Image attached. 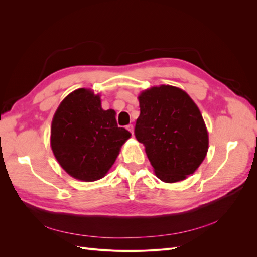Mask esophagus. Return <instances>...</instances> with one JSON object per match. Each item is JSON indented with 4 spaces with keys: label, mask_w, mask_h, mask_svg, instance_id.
Instances as JSON below:
<instances>
[{
    "label": "esophagus",
    "mask_w": 257,
    "mask_h": 257,
    "mask_svg": "<svg viewBox=\"0 0 257 257\" xmlns=\"http://www.w3.org/2000/svg\"><path fill=\"white\" fill-rule=\"evenodd\" d=\"M126 130L128 131V132H131L132 134H133V131H134V126L132 125V124H128V125H126Z\"/></svg>",
    "instance_id": "obj_1"
}]
</instances>
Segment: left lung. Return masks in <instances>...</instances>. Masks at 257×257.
I'll use <instances>...</instances> for the list:
<instances>
[{"label": "left lung", "instance_id": "left-lung-1", "mask_svg": "<svg viewBox=\"0 0 257 257\" xmlns=\"http://www.w3.org/2000/svg\"><path fill=\"white\" fill-rule=\"evenodd\" d=\"M141 114L136 139L160 180H184L199 167L208 151V132L198 107L186 93L162 84L138 96Z\"/></svg>", "mask_w": 257, "mask_h": 257}]
</instances>
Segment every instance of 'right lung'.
I'll use <instances>...</instances> for the list:
<instances>
[{
	"label": "right lung",
	"instance_id": "add662e5",
	"mask_svg": "<svg viewBox=\"0 0 257 257\" xmlns=\"http://www.w3.org/2000/svg\"><path fill=\"white\" fill-rule=\"evenodd\" d=\"M115 111L104 110L99 95L78 89L68 94L53 115L51 149L61 167L81 181L103 178L131 133L119 127Z\"/></svg>",
	"mask_w": 257,
	"mask_h": 257
}]
</instances>
